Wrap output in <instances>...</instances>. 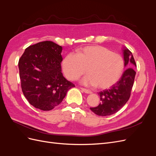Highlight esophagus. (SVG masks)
Masks as SVG:
<instances>
[{"label": "esophagus", "instance_id": "1", "mask_svg": "<svg viewBox=\"0 0 156 156\" xmlns=\"http://www.w3.org/2000/svg\"><path fill=\"white\" fill-rule=\"evenodd\" d=\"M80 88H81V90H83L84 92H85V93H87V94H91V93H92V92H91L90 90H88V89H87V88H82V87H81Z\"/></svg>", "mask_w": 156, "mask_h": 156}]
</instances>
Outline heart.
Returning a JSON list of instances; mask_svg holds the SVG:
<instances>
[{
    "mask_svg": "<svg viewBox=\"0 0 156 156\" xmlns=\"http://www.w3.org/2000/svg\"><path fill=\"white\" fill-rule=\"evenodd\" d=\"M125 67L122 56L101 45L86 46L78 49L77 55L70 53L62 62L64 75L74 81L87 72L83 80L85 85L101 89L114 85L121 78Z\"/></svg>",
    "mask_w": 156,
    "mask_h": 156,
    "instance_id": "obj_1",
    "label": "heart"
}]
</instances>
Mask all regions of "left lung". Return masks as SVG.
<instances>
[{"mask_svg":"<svg viewBox=\"0 0 156 156\" xmlns=\"http://www.w3.org/2000/svg\"><path fill=\"white\" fill-rule=\"evenodd\" d=\"M124 57L125 66L127 68L121 78L110 89L104 90L98 93L100 103L96 107H90V110L98 116H108L115 114L123 107L130 98L136 72L135 60L131 52L124 48Z\"/></svg>","mask_w":156,"mask_h":156,"instance_id":"1","label":"left lung"}]
</instances>
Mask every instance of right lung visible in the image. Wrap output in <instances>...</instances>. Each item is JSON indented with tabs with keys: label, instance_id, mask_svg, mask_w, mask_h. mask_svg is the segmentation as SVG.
<instances>
[{
	"label": "right lung",
	"instance_id": "obj_1",
	"mask_svg": "<svg viewBox=\"0 0 156 156\" xmlns=\"http://www.w3.org/2000/svg\"><path fill=\"white\" fill-rule=\"evenodd\" d=\"M62 48L51 41L30 45L19 60L22 92L30 104L50 111L62 101L75 84L61 69Z\"/></svg>",
	"mask_w": 156,
	"mask_h": 156
}]
</instances>
